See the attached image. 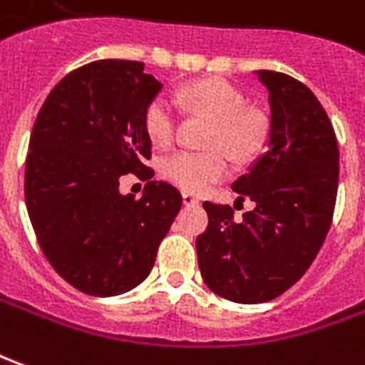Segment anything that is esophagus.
Returning a JSON list of instances; mask_svg holds the SVG:
<instances>
[{"label": "esophagus", "instance_id": "esophagus-1", "mask_svg": "<svg viewBox=\"0 0 365 365\" xmlns=\"http://www.w3.org/2000/svg\"><path fill=\"white\" fill-rule=\"evenodd\" d=\"M182 202L187 204V206H196L198 198L195 195H190V192H182Z\"/></svg>", "mask_w": 365, "mask_h": 365}]
</instances>
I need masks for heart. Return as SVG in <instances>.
I'll use <instances>...</instances> for the list:
<instances>
[{"instance_id":"b5f03b06","label":"heart","mask_w":365,"mask_h":365,"mask_svg":"<svg viewBox=\"0 0 365 365\" xmlns=\"http://www.w3.org/2000/svg\"><path fill=\"white\" fill-rule=\"evenodd\" d=\"M175 100L182 108L204 113L214 121L208 151H177L161 165L163 177L173 185L200 192L230 173V155L240 163L259 153L267 137V121L261 113L245 110L242 92L216 78L196 80L180 88ZM177 108L167 96H155L143 113L147 137L157 147H169L177 135Z\"/></svg>"}]
</instances>
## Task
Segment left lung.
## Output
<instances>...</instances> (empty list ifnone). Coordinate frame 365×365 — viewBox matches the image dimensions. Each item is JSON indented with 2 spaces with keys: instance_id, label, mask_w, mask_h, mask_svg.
Returning a JSON list of instances; mask_svg holds the SVG:
<instances>
[{
  "instance_id": "1",
  "label": "left lung",
  "mask_w": 365,
  "mask_h": 365,
  "mask_svg": "<svg viewBox=\"0 0 365 365\" xmlns=\"http://www.w3.org/2000/svg\"><path fill=\"white\" fill-rule=\"evenodd\" d=\"M257 80L269 92L267 149L232 185L255 208L236 222L232 206L204 202L208 228L196 237L204 283L242 304L271 301L304 275L338 192V143L317 96L283 72L257 71Z\"/></svg>"
}]
</instances>
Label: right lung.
Wrapping results in <instances>:
<instances>
[{
	"label": "right lung",
	"mask_w": 365,
	"mask_h": 365,
	"mask_svg": "<svg viewBox=\"0 0 365 365\" xmlns=\"http://www.w3.org/2000/svg\"><path fill=\"white\" fill-rule=\"evenodd\" d=\"M163 84L137 61H96L46 96L29 139L25 202L48 263L74 289L115 297L143 283L182 206L151 180L147 104ZM149 180L144 196L121 195L119 178Z\"/></svg>",
	"instance_id": "1"
}]
</instances>
